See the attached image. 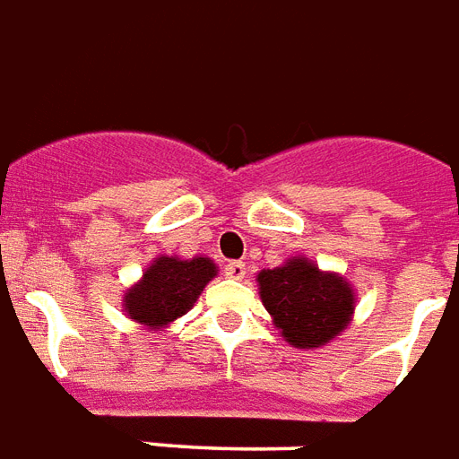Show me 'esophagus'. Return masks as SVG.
I'll use <instances>...</instances> for the list:
<instances>
[{
    "label": "esophagus",
    "mask_w": 459,
    "mask_h": 459,
    "mask_svg": "<svg viewBox=\"0 0 459 459\" xmlns=\"http://www.w3.org/2000/svg\"><path fill=\"white\" fill-rule=\"evenodd\" d=\"M246 263H240V260H233V263H229L223 267V273H226V277H230V280H243V277H246Z\"/></svg>",
    "instance_id": "1"
}]
</instances>
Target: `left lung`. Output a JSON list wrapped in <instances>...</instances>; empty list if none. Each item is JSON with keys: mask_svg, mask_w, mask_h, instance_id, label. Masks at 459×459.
<instances>
[{"mask_svg": "<svg viewBox=\"0 0 459 459\" xmlns=\"http://www.w3.org/2000/svg\"><path fill=\"white\" fill-rule=\"evenodd\" d=\"M257 287L264 308L294 348H321L345 331L355 311V291L333 273H321L307 257L263 270Z\"/></svg>", "mask_w": 459, "mask_h": 459, "instance_id": "1", "label": "left lung"}]
</instances>
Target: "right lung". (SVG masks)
Here are the masks:
<instances>
[{"instance_id": "right-lung-1", "label": "right lung", "mask_w": 459, "mask_h": 459, "mask_svg": "<svg viewBox=\"0 0 459 459\" xmlns=\"http://www.w3.org/2000/svg\"><path fill=\"white\" fill-rule=\"evenodd\" d=\"M216 273L219 270L209 257H155L143 280L124 294V311L145 328H162L195 307Z\"/></svg>"}]
</instances>
